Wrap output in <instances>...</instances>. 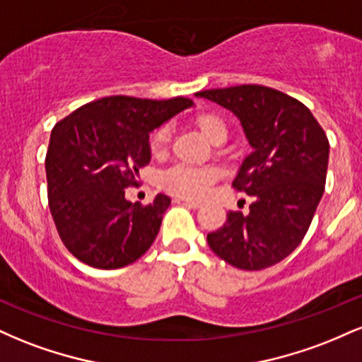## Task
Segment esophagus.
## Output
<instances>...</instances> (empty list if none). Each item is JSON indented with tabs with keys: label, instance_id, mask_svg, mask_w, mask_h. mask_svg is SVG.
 <instances>
[{
	"label": "esophagus",
	"instance_id": "34e87169",
	"mask_svg": "<svg viewBox=\"0 0 362 362\" xmlns=\"http://www.w3.org/2000/svg\"><path fill=\"white\" fill-rule=\"evenodd\" d=\"M175 202L177 204H184L187 207H192V209H199V207H201V202L192 201V199H185V197H178V199H175Z\"/></svg>",
	"mask_w": 362,
	"mask_h": 362
}]
</instances>
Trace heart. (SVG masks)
Listing matches in <instances>:
<instances>
[{
    "label": "heart",
    "instance_id": "obj_1",
    "mask_svg": "<svg viewBox=\"0 0 362 362\" xmlns=\"http://www.w3.org/2000/svg\"><path fill=\"white\" fill-rule=\"evenodd\" d=\"M195 126L199 132L207 141H213L219 132H226L223 119L219 115L206 114L197 115L195 119ZM168 146V129L160 127L149 136V151L151 155H161ZM216 180V170L213 168H195V167H184V165H177L161 175V187L168 192L178 195V197L185 199H199L206 195L207 190L213 182Z\"/></svg>",
    "mask_w": 362,
    "mask_h": 362
}]
</instances>
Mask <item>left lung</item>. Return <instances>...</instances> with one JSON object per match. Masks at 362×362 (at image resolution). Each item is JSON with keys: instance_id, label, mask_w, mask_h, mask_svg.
<instances>
[{"instance_id": "left-lung-1", "label": "left lung", "mask_w": 362, "mask_h": 362, "mask_svg": "<svg viewBox=\"0 0 362 362\" xmlns=\"http://www.w3.org/2000/svg\"><path fill=\"white\" fill-rule=\"evenodd\" d=\"M195 97L233 112L252 146L233 180L236 190L253 195L250 213L230 211L207 243L233 267H271L305 238L325 190V132L308 107L269 86L204 90Z\"/></svg>"}]
</instances>
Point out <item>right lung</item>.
Wrapping results in <instances>:
<instances>
[{
	"instance_id": "obj_1",
	"label": "right lung",
	"mask_w": 362,
	"mask_h": 362,
	"mask_svg": "<svg viewBox=\"0 0 362 362\" xmlns=\"http://www.w3.org/2000/svg\"><path fill=\"white\" fill-rule=\"evenodd\" d=\"M190 98L149 100L115 95L86 103L51 132L45 175L57 233L83 264L120 269L144 255L160 231L172 199L158 194L148 206L129 202L151 160L149 132L182 110Z\"/></svg>"
}]
</instances>
